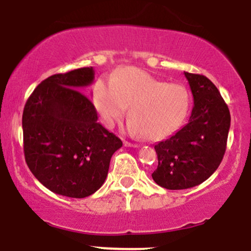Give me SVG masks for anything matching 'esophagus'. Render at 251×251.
I'll list each match as a JSON object with an SVG mask.
<instances>
[{
  "instance_id": "34e87169",
  "label": "esophagus",
  "mask_w": 251,
  "mask_h": 251,
  "mask_svg": "<svg viewBox=\"0 0 251 251\" xmlns=\"http://www.w3.org/2000/svg\"><path fill=\"white\" fill-rule=\"evenodd\" d=\"M125 146L126 147H132V148H138V144H136V143H130V142H125Z\"/></svg>"
}]
</instances>
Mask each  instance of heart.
I'll return each instance as SVG.
<instances>
[{
	"label": "heart",
	"mask_w": 251,
	"mask_h": 251,
	"mask_svg": "<svg viewBox=\"0 0 251 251\" xmlns=\"http://www.w3.org/2000/svg\"><path fill=\"white\" fill-rule=\"evenodd\" d=\"M190 93L181 83H167L136 67L121 69L111 81L100 79L94 89V104L108 128L125 117L129 134L158 141L181 128L190 110Z\"/></svg>",
	"instance_id": "b5f03b06"
}]
</instances>
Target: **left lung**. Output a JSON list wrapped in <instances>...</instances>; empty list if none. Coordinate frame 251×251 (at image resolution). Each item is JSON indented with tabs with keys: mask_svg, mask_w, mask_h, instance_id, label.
<instances>
[{
	"mask_svg": "<svg viewBox=\"0 0 251 251\" xmlns=\"http://www.w3.org/2000/svg\"><path fill=\"white\" fill-rule=\"evenodd\" d=\"M194 97L189 122L155 144L157 169L152 179L161 187L181 190L196 187L215 173L225 156L230 113L208 77L184 73Z\"/></svg>",
	"mask_w": 251,
	"mask_h": 251,
	"instance_id": "1",
	"label": "left lung"
}]
</instances>
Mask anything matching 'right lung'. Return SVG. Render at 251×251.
Returning a JSON list of instances; mask_svg holds the SVG:
<instances>
[{
    "label": "right lung",
    "instance_id": "right-lung-1",
    "mask_svg": "<svg viewBox=\"0 0 251 251\" xmlns=\"http://www.w3.org/2000/svg\"><path fill=\"white\" fill-rule=\"evenodd\" d=\"M93 67L56 74L41 82L22 116L25 157L32 175L58 195L83 199L104 183L122 141L97 122L81 90L94 82Z\"/></svg>",
    "mask_w": 251,
    "mask_h": 251
}]
</instances>
